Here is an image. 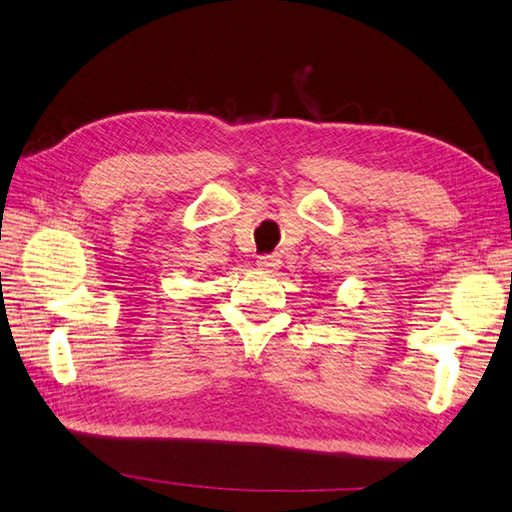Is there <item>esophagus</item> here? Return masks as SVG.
Wrapping results in <instances>:
<instances>
[{"label": "esophagus", "instance_id": "34e87169", "mask_svg": "<svg viewBox=\"0 0 512 512\" xmlns=\"http://www.w3.org/2000/svg\"><path fill=\"white\" fill-rule=\"evenodd\" d=\"M279 264H282L279 255H262L257 259V266L264 268V270H275V268H279Z\"/></svg>", "mask_w": 512, "mask_h": 512}]
</instances>
